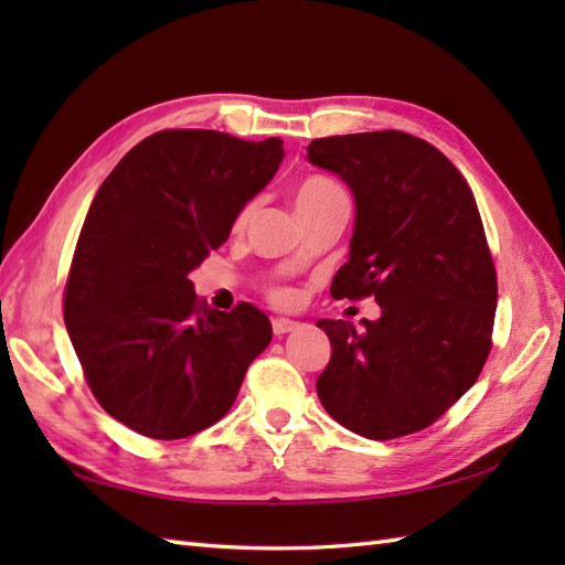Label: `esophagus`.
<instances>
[{
	"label": "esophagus",
	"instance_id": "esophagus-1",
	"mask_svg": "<svg viewBox=\"0 0 565 565\" xmlns=\"http://www.w3.org/2000/svg\"><path fill=\"white\" fill-rule=\"evenodd\" d=\"M296 328H298V322H296V320H289V318H276V320H271V330H274L276 338H281V334H286V332H294Z\"/></svg>",
	"mask_w": 565,
	"mask_h": 565
}]
</instances>
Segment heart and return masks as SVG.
Listing matches in <instances>:
<instances>
[{
	"instance_id": "b5f03b06",
	"label": "heart",
	"mask_w": 565,
	"mask_h": 565,
	"mask_svg": "<svg viewBox=\"0 0 565 565\" xmlns=\"http://www.w3.org/2000/svg\"><path fill=\"white\" fill-rule=\"evenodd\" d=\"M340 196H344V191H342L340 184H334L332 179L308 177V179H303L301 184L296 186L294 203H296V211H303V209H313V206H320V203H326L330 199H340ZM252 209H255V206H252V203H247V206L235 215V223H233L235 231H243V227L247 225L249 215H252ZM291 298H294V294L289 289H274L271 291V301L274 303L286 306V303H291Z\"/></svg>"
}]
</instances>
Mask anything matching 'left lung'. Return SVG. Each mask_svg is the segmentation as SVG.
<instances>
[{
	"label": "left lung",
	"instance_id": "1",
	"mask_svg": "<svg viewBox=\"0 0 565 565\" xmlns=\"http://www.w3.org/2000/svg\"><path fill=\"white\" fill-rule=\"evenodd\" d=\"M308 162L352 189L350 259L330 294L374 296L379 320H318L332 356L318 376L330 417L366 439L435 423L473 386L490 352L498 279L461 172L401 130L318 138Z\"/></svg>",
	"mask_w": 565,
	"mask_h": 565
}]
</instances>
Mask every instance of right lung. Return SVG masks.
<instances>
[{"instance_id": "add662e5", "label": "right lung", "mask_w": 565, "mask_h": 565, "mask_svg": "<svg viewBox=\"0 0 565 565\" xmlns=\"http://www.w3.org/2000/svg\"><path fill=\"white\" fill-rule=\"evenodd\" d=\"M284 160L279 138L160 130L94 196L65 286V326L94 398L152 439H182L231 411L271 342L249 303L201 301L189 271L218 249Z\"/></svg>"}]
</instances>
